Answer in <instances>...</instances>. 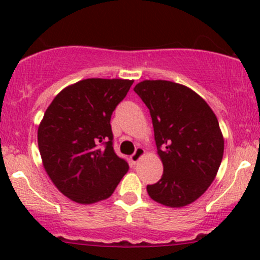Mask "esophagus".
Segmentation results:
<instances>
[{"label": "esophagus", "instance_id": "esophagus-1", "mask_svg": "<svg viewBox=\"0 0 260 260\" xmlns=\"http://www.w3.org/2000/svg\"><path fill=\"white\" fill-rule=\"evenodd\" d=\"M143 154H145V149H143L142 147H137L135 151V153L131 156V161H132V164H137L138 159H140Z\"/></svg>", "mask_w": 260, "mask_h": 260}]
</instances>
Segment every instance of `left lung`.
I'll use <instances>...</instances> for the list:
<instances>
[{
  "label": "left lung",
  "mask_w": 260,
  "mask_h": 260,
  "mask_svg": "<svg viewBox=\"0 0 260 260\" xmlns=\"http://www.w3.org/2000/svg\"><path fill=\"white\" fill-rule=\"evenodd\" d=\"M133 90L152 118L161 180L147 192L162 205L181 208L198 200L214 181L224 138L214 112L199 94L167 80H143Z\"/></svg>",
  "instance_id": "obj_1"
}]
</instances>
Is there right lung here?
<instances>
[{"instance_id":"1","label":"right lung","mask_w":260,"mask_h":260,"mask_svg":"<svg viewBox=\"0 0 260 260\" xmlns=\"http://www.w3.org/2000/svg\"><path fill=\"white\" fill-rule=\"evenodd\" d=\"M133 80H80L54 98L39 125L44 169L67 198L79 204L108 199L127 174L113 148L111 117Z\"/></svg>"}]
</instances>
